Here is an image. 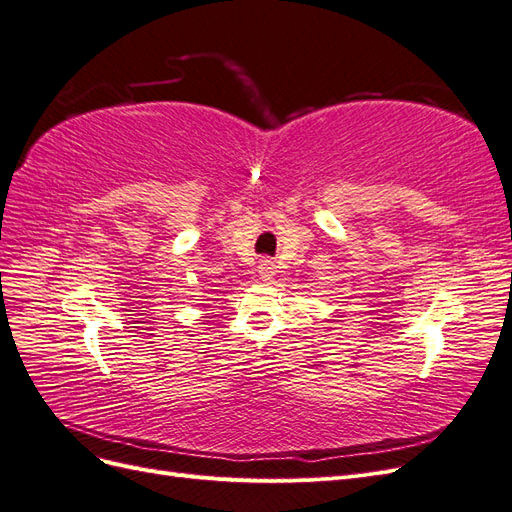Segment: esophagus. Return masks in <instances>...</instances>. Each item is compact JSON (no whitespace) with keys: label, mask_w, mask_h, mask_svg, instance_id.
Returning <instances> with one entry per match:
<instances>
[{"label":"esophagus","mask_w":512,"mask_h":512,"mask_svg":"<svg viewBox=\"0 0 512 512\" xmlns=\"http://www.w3.org/2000/svg\"><path fill=\"white\" fill-rule=\"evenodd\" d=\"M275 265L271 260H262L260 265H258V273H260V277L262 280H273V275H275Z\"/></svg>","instance_id":"1"}]
</instances>
